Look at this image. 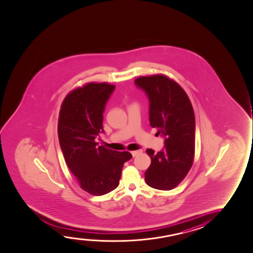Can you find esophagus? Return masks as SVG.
<instances>
[{"label":"esophagus","instance_id":"obj_1","mask_svg":"<svg viewBox=\"0 0 253 253\" xmlns=\"http://www.w3.org/2000/svg\"><path fill=\"white\" fill-rule=\"evenodd\" d=\"M142 151L141 150H137V151H133V152H131V154H132V156L136 157L137 155H139L140 153H141Z\"/></svg>","mask_w":253,"mask_h":253}]
</instances>
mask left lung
<instances>
[{"mask_svg":"<svg viewBox=\"0 0 253 253\" xmlns=\"http://www.w3.org/2000/svg\"><path fill=\"white\" fill-rule=\"evenodd\" d=\"M134 84L149 100L150 125L165 138L160 152L147 150L152 162L145 172V180L151 187L170 190L184 179L194 161L193 106L183 88L166 76L140 77Z\"/></svg>","mask_w":253,"mask_h":253,"instance_id":"obj_1","label":"left lung"}]
</instances>
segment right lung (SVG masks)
<instances>
[{
	"label": "right lung",
	"instance_id": "1",
	"mask_svg": "<svg viewBox=\"0 0 253 253\" xmlns=\"http://www.w3.org/2000/svg\"><path fill=\"white\" fill-rule=\"evenodd\" d=\"M114 89L106 83L87 84L69 93L59 112L58 134L66 165L82 189L95 196L119 186L123 166L132 158L95 140L104 132V110Z\"/></svg>",
	"mask_w": 253,
	"mask_h": 253
}]
</instances>
